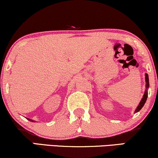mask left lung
Instances as JSON below:
<instances>
[{
	"instance_id": "obj_1",
	"label": "left lung",
	"mask_w": 158,
	"mask_h": 158,
	"mask_svg": "<svg viewBox=\"0 0 158 158\" xmlns=\"http://www.w3.org/2000/svg\"><path fill=\"white\" fill-rule=\"evenodd\" d=\"M145 78H146V82H147V85H146V87H147V89L149 87V77H148V74L147 73H146L145 74ZM147 96H148V93H147V91L146 90L145 93H144V95H143V98L141 99L140 103H139V105L138 106V107L136 108V109H135V112H138V111H139L141 109V108L143 106V105H144V103H146V101H147Z\"/></svg>"
}]
</instances>
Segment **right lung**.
<instances>
[{"mask_svg": "<svg viewBox=\"0 0 158 158\" xmlns=\"http://www.w3.org/2000/svg\"><path fill=\"white\" fill-rule=\"evenodd\" d=\"M27 119H28V120H29V121H31V122H34V121L32 120V119H28V118H27Z\"/></svg>", "mask_w": 158, "mask_h": 158, "instance_id": "right-lung-1", "label": "right lung"}]
</instances>
